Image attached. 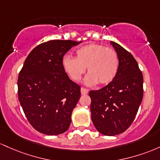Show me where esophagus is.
Here are the masks:
<instances>
[{
    "mask_svg": "<svg viewBox=\"0 0 160 160\" xmlns=\"http://www.w3.org/2000/svg\"><path fill=\"white\" fill-rule=\"evenodd\" d=\"M81 93H82V94L83 95L87 94L88 93V90L85 88H81Z\"/></svg>",
    "mask_w": 160,
    "mask_h": 160,
    "instance_id": "1",
    "label": "esophagus"
}]
</instances>
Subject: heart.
<instances>
[{
    "label": "heart",
    "instance_id": "1",
    "mask_svg": "<svg viewBox=\"0 0 160 160\" xmlns=\"http://www.w3.org/2000/svg\"><path fill=\"white\" fill-rule=\"evenodd\" d=\"M76 57L65 56L62 67L72 80L79 82L85 73L86 67L89 74L85 83L95 85L99 83L106 85L116 78L119 70V60L117 53L110 48L102 44H89L78 48Z\"/></svg>",
    "mask_w": 160,
    "mask_h": 160
}]
</instances>
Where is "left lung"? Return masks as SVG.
<instances>
[{
	"label": "left lung",
	"mask_w": 160,
	"mask_h": 160,
	"mask_svg": "<svg viewBox=\"0 0 160 160\" xmlns=\"http://www.w3.org/2000/svg\"><path fill=\"white\" fill-rule=\"evenodd\" d=\"M119 57L117 75L110 83L91 91V119L100 133L114 136L133 122L143 99V75L137 61L128 51L110 41Z\"/></svg>",
	"instance_id": "left-lung-1"
}]
</instances>
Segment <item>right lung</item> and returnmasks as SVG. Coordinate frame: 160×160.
<instances>
[{"mask_svg":"<svg viewBox=\"0 0 160 160\" xmlns=\"http://www.w3.org/2000/svg\"><path fill=\"white\" fill-rule=\"evenodd\" d=\"M80 42L52 40L30 52L18 77V97L27 119L35 130L47 135L67 131L80 98L81 87L64 71L62 59Z\"/></svg>","mask_w":160,"mask_h":160,"instance_id":"add662e5","label":"right lung"}]
</instances>
